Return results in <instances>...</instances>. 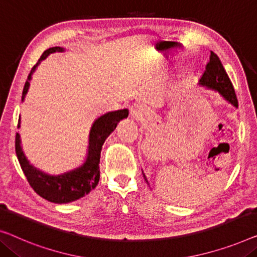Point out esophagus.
I'll list each match as a JSON object with an SVG mask.
<instances>
[{"label":"esophagus","instance_id":"1","mask_svg":"<svg viewBox=\"0 0 257 257\" xmlns=\"http://www.w3.org/2000/svg\"><path fill=\"white\" fill-rule=\"evenodd\" d=\"M144 113H145V109L141 104H135V105H132L131 109H130V117L135 120L143 119Z\"/></svg>","mask_w":257,"mask_h":257}]
</instances>
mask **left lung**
I'll return each mask as SVG.
<instances>
[{
	"label": "left lung",
	"mask_w": 257,
	"mask_h": 257,
	"mask_svg": "<svg viewBox=\"0 0 257 257\" xmlns=\"http://www.w3.org/2000/svg\"><path fill=\"white\" fill-rule=\"evenodd\" d=\"M199 84L203 85V87H206L212 90L218 91L222 97H224L226 101L232 104L235 107H237V98L235 95V90H234V87L232 82H230L229 77L226 73V70L222 66L220 59L214 52L211 51L210 55V61L207 62L205 67V72L199 79ZM144 175L145 181L147 182V178Z\"/></svg>",
	"instance_id": "obj_1"
}]
</instances>
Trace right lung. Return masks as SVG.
<instances>
[{
	"label": "right lung",
	"instance_id": "1",
	"mask_svg": "<svg viewBox=\"0 0 257 257\" xmlns=\"http://www.w3.org/2000/svg\"><path fill=\"white\" fill-rule=\"evenodd\" d=\"M64 48L55 46L51 47L44 52L38 62L33 66L29 77L25 82L22 101H24L25 95L29 90L31 75L35 73L37 66L40 61L46 59L47 55L54 52H62ZM128 110L122 109L117 111H111L98 117L92 124L90 132H89V146L88 154L82 166L69 170V172L60 175H48L42 170L33 167L25 156L21 146V136L16 133L15 140V150L21 168L27 177L31 188L40 197L48 202L55 204H66L80 199L81 197L88 195L92 189L96 188L99 181V158L104 141L117 127V124L124 118H127ZM21 126V118L18 119V127Z\"/></svg>",
	"mask_w": 257,
	"mask_h": 257
}]
</instances>
